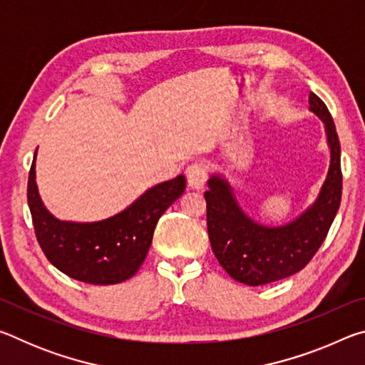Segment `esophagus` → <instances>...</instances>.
Masks as SVG:
<instances>
[{
  "label": "esophagus",
  "mask_w": 365,
  "mask_h": 365,
  "mask_svg": "<svg viewBox=\"0 0 365 365\" xmlns=\"http://www.w3.org/2000/svg\"><path fill=\"white\" fill-rule=\"evenodd\" d=\"M185 174H187V180L191 188L200 190L205 187V183L207 180V169L205 163H201V160H195V163H191L188 165L187 170H185Z\"/></svg>",
  "instance_id": "1"
}]
</instances>
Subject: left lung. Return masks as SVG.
<instances>
[{
	"label": "left lung",
	"instance_id": "obj_1",
	"mask_svg": "<svg viewBox=\"0 0 365 365\" xmlns=\"http://www.w3.org/2000/svg\"><path fill=\"white\" fill-rule=\"evenodd\" d=\"M309 104L325 123L331 158L317 201L301 217L277 228L259 225L243 214L228 183L217 175L207 180L209 242L227 274L245 285H265L304 269L322 246L341 202V153L335 122L325 103L312 91Z\"/></svg>",
	"mask_w": 365,
	"mask_h": 365
}]
</instances>
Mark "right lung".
I'll use <instances>...</instances> for the list:
<instances>
[{"mask_svg": "<svg viewBox=\"0 0 365 365\" xmlns=\"http://www.w3.org/2000/svg\"><path fill=\"white\" fill-rule=\"evenodd\" d=\"M187 187L185 175L159 183L114 217L76 224L49 214L35 183V159L29 172L27 201L36 240L48 261L72 279L114 285L137 274L153 242L154 228Z\"/></svg>", "mask_w": 365, "mask_h": 365, "instance_id": "right-lung-1", "label": "right lung"}]
</instances>
